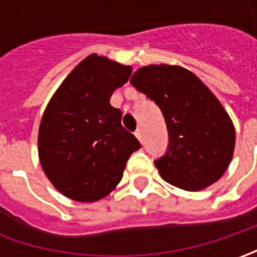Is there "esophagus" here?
<instances>
[{
  "label": "esophagus",
  "instance_id": "esophagus-1",
  "mask_svg": "<svg viewBox=\"0 0 257 257\" xmlns=\"http://www.w3.org/2000/svg\"><path fill=\"white\" fill-rule=\"evenodd\" d=\"M136 137L143 143V132H142V128H137V132H136Z\"/></svg>",
  "mask_w": 257,
  "mask_h": 257
}]
</instances>
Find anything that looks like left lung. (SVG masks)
<instances>
[{"label": "left lung", "mask_w": 257, "mask_h": 257, "mask_svg": "<svg viewBox=\"0 0 257 257\" xmlns=\"http://www.w3.org/2000/svg\"><path fill=\"white\" fill-rule=\"evenodd\" d=\"M130 83L162 110L169 150L154 164L173 186L199 192L216 183L232 162L236 132L222 103L202 80L180 65L139 68Z\"/></svg>", "instance_id": "left-lung-1"}]
</instances>
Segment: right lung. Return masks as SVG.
I'll return each instance as SVG.
<instances>
[{"instance_id":"add662e5","label":"right lung","mask_w":257,"mask_h":257,"mask_svg":"<svg viewBox=\"0 0 257 257\" xmlns=\"http://www.w3.org/2000/svg\"><path fill=\"white\" fill-rule=\"evenodd\" d=\"M132 67L91 54L53 94L38 130V157L47 179L63 196L93 203L113 192L125 163L142 144L121 125L110 104Z\"/></svg>"}]
</instances>
